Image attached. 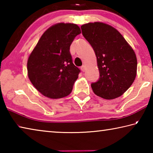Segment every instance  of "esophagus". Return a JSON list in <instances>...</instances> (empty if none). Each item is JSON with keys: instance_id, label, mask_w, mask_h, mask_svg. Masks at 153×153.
<instances>
[{"instance_id": "1", "label": "esophagus", "mask_w": 153, "mask_h": 153, "mask_svg": "<svg viewBox=\"0 0 153 153\" xmlns=\"http://www.w3.org/2000/svg\"><path fill=\"white\" fill-rule=\"evenodd\" d=\"M81 70H82L83 72H84L85 71H86V66H85V65H82V66L81 67Z\"/></svg>"}]
</instances>
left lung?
<instances>
[{
	"label": "left lung",
	"instance_id": "1",
	"mask_svg": "<svg viewBox=\"0 0 153 153\" xmlns=\"http://www.w3.org/2000/svg\"><path fill=\"white\" fill-rule=\"evenodd\" d=\"M81 28L94 49L100 72L99 79L91 84L93 92L107 100L120 97L136 78L135 52L120 32L105 23H88Z\"/></svg>",
	"mask_w": 153,
	"mask_h": 153
}]
</instances>
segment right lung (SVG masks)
<instances>
[{
	"instance_id": "add662e5",
	"label": "right lung",
	"mask_w": 153,
	"mask_h": 153,
	"mask_svg": "<svg viewBox=\"0 0 153 153\" xmlns=\"http://www.w3.org/2000/svg\"><path fill=\"white\" fill-rule=\"evenodd\" d=\"M80 33L76 24L59 23L44 32L33 49L27 60V75L42 95L56 99L71 92L80 70L72 62L69 48Z\"/></svg>"
}]
</instances>
